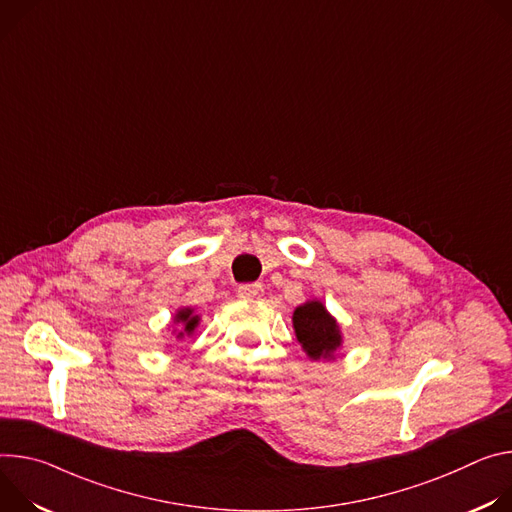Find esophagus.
I'll use <instances>...</instances> for the list:
<instances>
[{"label": "esophagus", "mask_w": 512, "mask_h": 512, "mask_svg": "<svg viewBox=\"0 0 512 512\" xmlns=\"http://www.w3.org/2000/svg\"><path fill=\"white\" fill-rule=\"evenodd\" d=\"M264 293L262 285H258V282H252V285H240L238 287V297L240 299H246V301H254V299H260Z\"/></svg>", "instance_id": "esophagus-1"}]
</instances>
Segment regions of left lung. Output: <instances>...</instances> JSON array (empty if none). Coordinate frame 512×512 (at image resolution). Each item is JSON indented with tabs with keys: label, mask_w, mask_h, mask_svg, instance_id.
Masks as SVG:
<instances>
[{
	"label": "left lung",
	"mask_w": 512,
	"mask_h": 512,
	"mask_svg": "<svg viewBox=\"0 0 512 512\" xmlns=\"http://www.w3.org/2000/svg\"><path fill=\"white\" fill-rule=\"evenodd\" d=\"M299 344L311 360H331L342 348V331L321 301H307L293 313Z\"/></svg>",
	"instance_id": "left-lung-1"
}]
</instances>
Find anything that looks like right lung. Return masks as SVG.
I'll return each instance as SVG.
<instances>
[{"label":"right lung","mask_w":512,"mask_h":512,"mask_svg":"<svg viewBox=\"0 0 512 512\" xmlns=\"http://www.w3.org/2000/svg\"><path fill=\"white\" fill-rule=\"evenodd\" d=\"M175 323H181L183 329L177 333L179 339H183L185 335H191L195 331V327L199 325V315H195V311L191 307H183L177 311L175 315Z\"/></svg>","instance_id":"add662e5"}]
</instances>
